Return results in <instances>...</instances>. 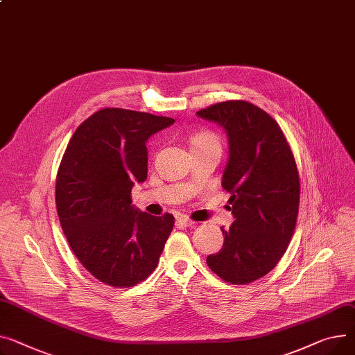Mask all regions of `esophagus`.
Listing matches in <instances>:
<instances>
[{
	"mask_svg": "<svg viewBox=\"0 0 355 355\" xmlns=\"http://www.w3.org/2000/svg\"><path fill=\"white\" fill-rule=\"evenodd\" d=\"M177 224L178 225H182V227H191L193 224H196L193 220H190L188 217H180L178 220H177Z\"/></svg>",
	"mask_w": 355,
	"mask_h": 355,
	"instance_id": "esophagus-1",
	"label": "esophagus"
}]
</instances>
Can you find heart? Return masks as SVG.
<instances>
[{
	"instance_id": "b5f03b06",
	"label": "heart",
	"mask_w": 355,
	"mask_h": 355,
	"mask_svg": "<svg viewBox=\"0 0 355 355\" xmlns=\"http://www.w3.org/2000/svg\"><path fill=\"white\" fill-rule=\"evenodd\" d=\"M190 143H191V148H201V147H211V146L220 147V141L217 135L208 130H201L193 134L190 138Z\"/></svg>"
}]
</instances>
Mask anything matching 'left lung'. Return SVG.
<instances>
[{"label":"left lung","instance_id":"8db88e82","mask_svg":"<svg viewBox=\"0 0 355 355\" xmlns=\"http://www.w3.org/2000/svg\"><path fill=\"white\" fill-rule=\"evenodd\" d=\"M228 135L223 188L234 223L224 230L220 252L207 264L225 282L244 286L268 274L284 255L295 230L300 175L284 132L259 107L232 100L197 112Z\"/></svg>","mask_w":355,"mask_h":355}]
</instances>
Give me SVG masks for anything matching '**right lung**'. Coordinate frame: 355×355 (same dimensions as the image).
I'll list each match as a JSON object with an SVG mask.
<instances>
[{"instance_id": "add662e5", "label": "right lung", "mask_w": 355, "mask_h": 355, "mask_svg": "<svg viewBox=\"0 0 355 355\" xmlns=\"http://www.w3.org/2000/svg\"><path fill=\"white\" fill-rule=\"evenodd\" d=\"M173 118L103 108L76 130L62 155L55 204L67 241L84 268L115 288L134 287L157 267L174 216L131 205L135 182L147 180V139Z\"/></svg>"}]
</instances>
